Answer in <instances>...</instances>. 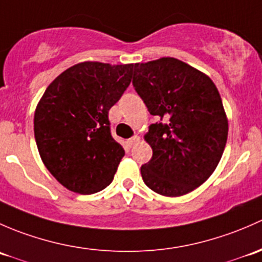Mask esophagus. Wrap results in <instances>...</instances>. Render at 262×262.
<instances>
[{
	"label": "esophagus",
	"mask_w": 262,
	"mask_h": 262,
	"mask_svg": "<svg viewBox=\"0 0 262 262\" xmlns=\"http://www.w3.org/2000/svg\"><path fill=\"white\" fill-rule=\"evenodd\" d=\"M139 141H140V137L139 136H134V137H131V139H128L127 144H128V146H134V145L137 144Z\"/></svg>",
	"instance_id": "34e87169"
}]
</instances>
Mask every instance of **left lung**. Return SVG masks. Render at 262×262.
<instances>
[{
  "mask_svg": "<svg viewBox=\"0 0 262 262\" xmlns=\"http://www.w3.org/2000/svg\"><path fill=\"white\" fill-rule=\"evenodd\" d=\"M132 84L150 115L160 117L145 135L152 158L141 166L144 183L161 195H184L222 158L228 121L220 92L208 75L175 58L135 64Z\"/></svg>",
  "mask_w": 262,
  "mask_h": 262,
  "instance_id": "8db88e82",
  "label": "left lung"
}]
</instances>
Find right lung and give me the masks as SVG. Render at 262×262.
Masks as SVG:
<instances>
[{"label": "right lung", "instance_id": "right-lung-1", "mask_svg": "<svg viewBox=\"0 0 262 262\" xmlns=\"http://www.w3.org/2000/svg\"><path fill=\"white\" fill-rule=\"evenodd\" d=\"M134 68L99 61L75 64L50 83L37 103V150L67 189L93 194L111 184L125 150L112 137L108 111L130 85Z\"/></svg>", "mask_w": 262, "mask_h": 262}]
</instances>
